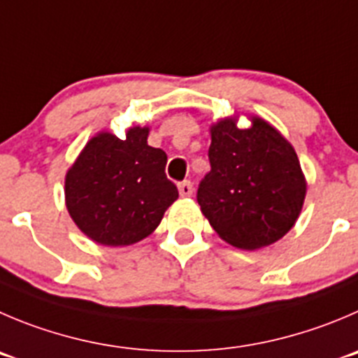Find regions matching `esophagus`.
Segmentation results:
<instances>
[{"label": "esophagus", "instance_id": "1", "mask_svg": "<svg viewBox=\"0 0 358 358\" xmlns=\"http://www.w3.org/2000/svg\"><path fill=\"white\" fill-rule=\"evenodd\" d=\"M177 188H179V193H181V196H189L193 193V185L189 181H182L177 185Z\"/></svg>", "mask_w": 358, "mask_h": 358}]
</instances>
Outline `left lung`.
<instances>
[{
  "label": "left lung",
  "mask_w": 358,
  "mask_h": 358,
  "mask_svg": "<svg viewBox=\"0 0 358 358\" xmlns=\"http://www.w3.org/2000/svg\"><path fill=\"white\" fill-rule=\"evenodd\" d=\"M210 170L196 200L217 236L241 250H260L288 234L306 196L297 152L274 126L237 117L210 126Z\"/></svg>",
  "instance_id": "8db88e82"
}]
</instances>
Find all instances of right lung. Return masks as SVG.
I'll return each mask as SVG.
<instances>
[{"label": "right lung", "instance_id": "1", "mask_svg": "<svg viewBox=\"0 0 358 358\" xmlns=\"http://www.w3.org/2000/svg\"><path fill=\"white\" fill-rule=\"evenodd\" d=\"M149 128L134 126L121 141L91 138L66 172L64 199L75 224L94 243L130 246L155 232L179 196L165 176L166 155L148 144Z\"/></svg>", "mask_w": 358, "mask_h": 358}]
</instances>
